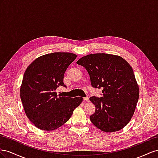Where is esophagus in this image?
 I'll return each mask as SVG.
<instances>
[{"mask_svg":"<svg viewBox=\"0 0 158 158\" xmlns=\"http://www.w3.org/2000/svg\"><path fill=\"white\" fill-rule=\"evenodd\" d=\"M83 100H84V102H89V97H84Z\"/></svg>","mask_w":158,"mask_h":158,"instance_id":"obj_1","label":"esophagus"}]
</instances>
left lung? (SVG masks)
<instances>
[{"label":"left lung","instance_id":"8db88e82","mask_svg":"<svg viewBox=\"0 0 158 158\" xmlns=\"http://www.w3.org/2000/svg\"><path fill=\"white\" fill-rule=\"evenodd\" d=\"M77 64L87 69L93 87L103 88L102 97L89 98L95 106L91 123L105 132L123 129L132 118L139 98L132 67L120 56L107 53L89 54Z\"/></svg>","mask_w":158,"mask_h":158}]
</instances>
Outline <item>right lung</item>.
I'll return each instance as SVG.
<instances>
[{"mask_svg":"<svg viewBox=\"0 0 158 158\" xmlns=\"http://www.w3.org/2000/svg\"><path fill=\"white\" fill-rule=\"evenodd\" d=\"M77 55L67 52L46 54L27 67L20 87V98L25 113L37 128L52 131L68 121L82 97L57 95L64 83V73Z\"/></svg>","mask_w":158,"mask_h":158,"instance_id":"add662e5","label":"right lung"}]
</instances>
